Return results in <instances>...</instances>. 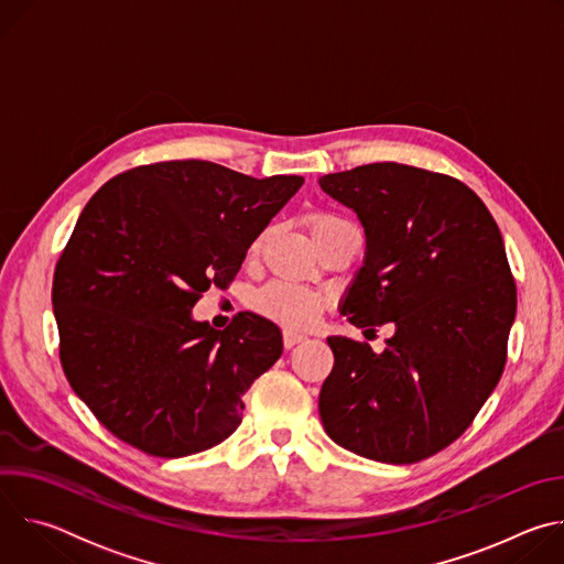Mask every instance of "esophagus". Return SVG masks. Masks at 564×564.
<instances>
[{"instance_id": "34e87169", "label": "esophagus", "mask_w": 564, "mask_h": 564, "mask_svg": "<svg viewBox=\"0 0 564 564\" xmlns=\"http://www.w3.org/2000/svg\"><path fill=\"white\" fill-rule=\"evenodd\" d=\"M305 339V335L294 333V330H283V346L285 348H294L296 344H301Z\"/></svg>"}]
</instances>
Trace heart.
Wrapping results in <instances>:
<instances>
[{"instance_id": "heart-1", "label": "heart", "mask_w": 564, "mask_h": 564, "mask_svg": "<svg viewBox=\"0 0 564 564\" xmlns=\"http://www.w3.org/2000/svg\"><path fill=\"white\" fill-rule=\"evenodd\" d=\"M307 227L312 231V238L318 240L333 231L352 227L350 223H346L344 218L335 216V214H326V212H316L307 216ZM265 234H261L250 252L257 254L261 250ZM254 305L261 314L279 321V324L288 326V328H307L312 321L316 318L318 310H321V296L312 290H305L301 285L294 283H285V281H274L270 285H265L257 296H254Z\"/></svg>"}]
</instances>
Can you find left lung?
Masks as SVG:
<instances>
[{
	"label": "left lung",
	"instance_id": "obj_1",
	"mask_svg": "<svg viewBox=\"0 0 564 564\" xmlns=\"http://www.w3.org/2000/svg\"><path fill=\"white\" fill-rule=\"evenodd\" d=\"M366 231L341 312L383 352L328 337L335 366L318 415L339 446L413 464L453 444L496 390L516 318V281L487 205L457 178L375 163L318 178ZM364 333V335H366Z\"/></svg>",
	"mask_w": 564,
	"mask_h": 564
}]
</instances>
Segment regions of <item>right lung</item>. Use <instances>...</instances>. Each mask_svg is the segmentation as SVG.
Returning <instances> with one entry per match:
<instances>
[{"instance_id": "obj_1", "label": "right lung", "mask_w": 564, "mask_h": 564, "mask_svg": "<svg viewBox=\"0 0 564 564\" xmlns=\"http://www.w3.org/2000/svg\"><path fill=\"white\" fill-rule=\"evenodd\" d=\"M301 185L170 160L118 174L87 203L55 265L53 312L70 388L118 440L185 457L238 429L281 330L254 312L214 330L192 307L229 285Z\"/></svg>"}]
</instances>
